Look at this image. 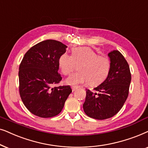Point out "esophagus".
<instances>
[{"instance_id": "1", "label": "esophagus", "mask_w": 148, "mask_h": 148, "mask_svg": "<svg viewBox=\"0 0 148 148\" xmlns=\"http://www.w3.org/2000/svg\"><path fill=\"white\" fill-rule=\"evenodd\" d=\"M72 91L74 92V91H76V90H77V87H75V86H72Z\"/></svg>"}]
</instances>
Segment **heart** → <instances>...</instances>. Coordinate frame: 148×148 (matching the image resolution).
Instances as JSON below:
<instances>
[{"mask_svg": "<svg viewBox=\"0 0 148 148\" xmlns=\"http://www.w3.org/2000/svg\"><path fill=\"white\" fill-rule=\"evenodd\" d=\"M59 66L64 75H70L78 67L79 72L66 79V83L78 86L88 82L90 86L103 82L108 77L110 70V61L107 57L99 56L89 47L74 49L72 56L64 53L59 59Z\"/></svg>", "mask_w": 148, "mask_h": 148, "instance_id": "1", "label": "heart"}]
</instances>
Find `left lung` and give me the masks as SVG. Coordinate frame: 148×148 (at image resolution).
<instances>
[{
    "mask_svg": "<svg viewBox=\"0 0 148 148\" xmlns=\"http://www.w3.org/2000/svg\"><path fill=\"white\" fill-rule=\"evenodd\" d=\"M110 70L108 77L95 88L86 89L83 109L88 116L97 120L110 119L119 112L129 95L131 74L127 60L119 51L108 53Z\"/></svg>",
    "mask_w": 148,
    "mask_h": 148,
    "instance_id": "left-lung-1",
    "label": "left lung"
}]
</instances>
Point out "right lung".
<instances>
[{
	"mask_svg": "<svg viewBox=\"0 0 148 148\" xmlns=\"http://www.w3.org/2000/svg\"><path fill=\"white\" fill-rule=\"evenodd\" d=\"M66 48L60 41H42L27 51L19 65L21 99L27 109L37 116H56L72 92L70 86L52 87L62 79L58 73V62Z\"/></svg>",
	"mask_w": 148,
	"mask_h": 148,
	"instance_id": "1",
	"label": "right lung"
}]
</instances>
